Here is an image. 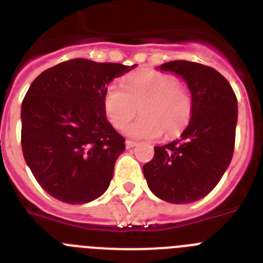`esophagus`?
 Segmentation results:
<instances>
[{"mask_svg":"<svg viewBox=\"0 0 263 263\" xmlns=\"http://www.w3.org/2000/svg\"><path fill=\"white\" fill-rule=\"evenodd\" d=\"M125 144H126V148H133L137 146V142H133V141H126L125 142Z\"/></svg>","mask_w":263,"mask_h":263,"instance_id":"obj_1","label":"esophagus"}]
</instances>
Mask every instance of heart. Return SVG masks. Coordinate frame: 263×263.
Listing matches in <instances>:
<instances>
[{"label": "heart", "mask_w": 263, "mask_h": 263, "mask_svg": "<svg viewBox=\"0 0 263 263\" xmlns=\"http://www.w3.org/2000/svg\"><path fill=\"white\" fill-rule=\"evenodd\" d=\"M105 115L113 127L122 129L136 115H142L125 129L126 136L154 139L163 134L176 136L189 125L193 99L175 76L163 71L139 70L125 81V90L112 83L103 98Z\"/></svg>", "instance_id": "1"}]
</instances>
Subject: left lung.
Wrapping results in <instances>:
<instances>
[{"mask_svg":"<svg viewBox=\"0 0 263 263\" xmlns=\"http://www.w3.org/2000/svg\"><path fill=\"white\" fill-rule=\"evenodd\" d=\"M186 82L193 115L181 137L155 146L153 160L143 165L151 192L170 203H190L206 197L231 163L237 124V99L227 79L197 62L160 65Z\"/></svg>","mask_w":263,"mask_h":263,"instance_id":"8db88e82","label":"left lung"}]
</instances>
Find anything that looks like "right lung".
<instances>
[{
    "instance_id": "1",
    "label": "right lung",
    "mask_w": 263,
    "mask_h": 263,
    "mask_svg": "<svg viewBox=\"0 0 263 263\" xmlns=\"http://www.w3.org/2000/svg\"><path fill=\"white\" fill-rule=\"evenodd\" d=\"M133 66L74 59L43 71L22 103V150L39 185L70 204L108 189L125 139L105 117L112 79Z\"/></svg>"
}]
</instances>
